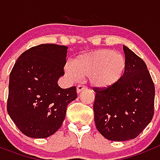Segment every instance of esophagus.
I'll list each match as a JSON object with an SVG mask.
<instances>
[{"label":"esophagus","mask_w":160,"mask_h":160,"mask_svg":"<svg viewBox=\"0 0 160 160\" xmlns=\"http://www.w3.org/2000/svg\"><path fill=\"white\" fill-rule=\"evenodd\" d=\"M87 88V87L84 85H82V84H79L78 86H77V88H76V92H77V93H80V92L83 91V90L86 89Z\"/></svg>","instance_id":"34e87169"}]
</instances>
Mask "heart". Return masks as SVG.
<instances>
[{"label": "heart", "mask_w": 160, "mask_h": 160, "mask_svg": "<svg viewBox=\"0 0 160 160\" xmlns=\"http://www.w3.org/2000/svg\"><path fill=\"white\" fill-rule=\"evenodd\" d=\"M126 67L125 56L109 49H100L82 54L73 63L65 66L67 76L72 80L88 76L91 84L97 88H107L122 79Z\"/></svg>", "instance_id": "heart-1"}]
</instances>
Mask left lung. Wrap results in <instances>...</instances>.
<instances>
[{"mask_svg": "<svg viewBox=\"0 0 160 160\" xmlns=\"http://www.w3.org/2000/svg\"><path fill=\"white\" fill-rule=\"evenodd\" d=\"M123 50L126 67L122 79L109 88H93L96 126L111 141L135 138L154 115L155 85L147 65L127 47Z\"/></svg>", "mask_w": 160, "mask_h": 160, "instance_id": "1", "label": "left lung"}]
</instances>
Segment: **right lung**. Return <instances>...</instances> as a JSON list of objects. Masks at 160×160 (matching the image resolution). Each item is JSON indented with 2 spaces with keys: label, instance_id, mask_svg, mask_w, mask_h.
I'll return each mask as SVG.
<instances>
[{
  "label": "right lung",
  "instance_id": "right-lung-1",
  "mask_svg": "<svg viewBox=\"0 0 160 160\" xmlns=\"http://www.w3.org/2000/svg\"><path fill=\"white\" fill-rule=\"evenodd\" d=\"M68 47L40 44L24 51L9 75L7 111L25 135L44 138L60 128L67 107L77 97L76 86L62 88Z\"/></svg>",
  "mask_w": 160,
  "mask_h": 160
}]
</instances>
